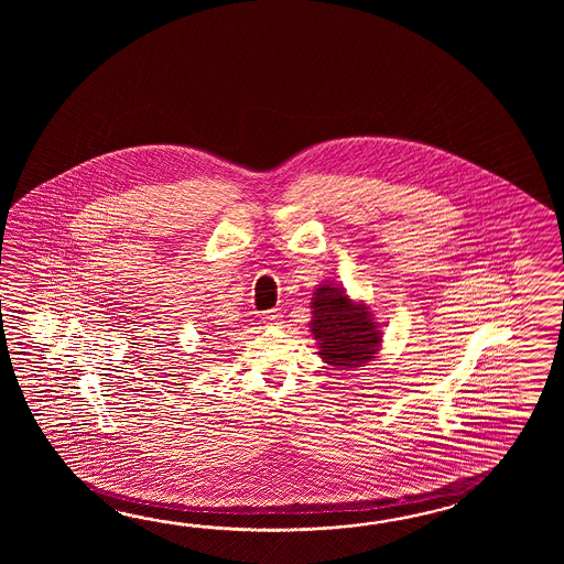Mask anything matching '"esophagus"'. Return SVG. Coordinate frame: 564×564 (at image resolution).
Here are the masks:
<instances>
[{
	"label": "esophagus",
	"instance_id": "esophagus-1",
	"mask_svg": "<svg viewBox=\"0 0 564 564\" xmlns=\"http://www.w3.org/2000/svg\"><path fill=\"white\" fill-rule=\"evenodd\" d=\"M262 323L265 326H270V328H278V326H282V323H284V316L278 311L265 312Z\"/></svg>",
	"mask_w": 564,
	"mask_h": 564
}]
</instances>
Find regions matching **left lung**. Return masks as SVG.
<instances>
[{"label": "left lung", "instance_id": "left-lung-1", "mask_svg": "<svg viewBox=\"0 0 564 564\" xmlns=\"http://www.w3.org/2000/svg\"><path fill=\"white\" fill-rule=\"evenodd\" d=\"M311 308V333L324 362L350 371L375 359L383 333L367 304H355L345 288L326 280L314 290Z\"/></svg>", "mask_w": 564, "mask_h": 564}]
</instances>
